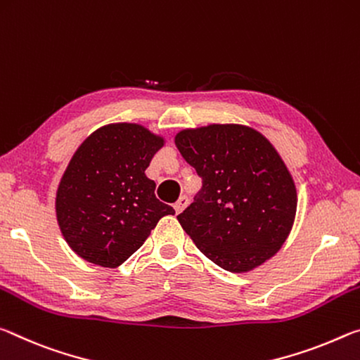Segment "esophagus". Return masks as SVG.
<instances>
[{"mask_svg":"<svg viewBox=\"0 0 360 360\" xmlns=\"http://www.w3.org/2000/svg\"><path fill=\"white\" fill-rule=\"evenodd\" d=\"M186 205H188V198L186 196H180L179 199H176V202L174 204V209H175L176 214H180V212L184 210Z\"/></svg>","mask_w":360,"mask_h":360,"instance_id":"esophagus-1","label":"esophagus"}]
</instances>
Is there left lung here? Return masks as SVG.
Instances as JSON below:
<instances>
[{"label":"left lung","instance_id":"obj_1","mask_svg":"<svg viewBox=\"0 0 360 360\" xmlns=\"http://www.w3.org/2000/svg\"><path fill=\"white\" fill-rule=\"evenodd\" d=\"M175 145L202 179L176 217L209 260L249 273L279 252L297 215V186L278 150L253 127L209 124L176 132Z\"/></svg>","mask_w":360,"mask_h":360}]
</instances>
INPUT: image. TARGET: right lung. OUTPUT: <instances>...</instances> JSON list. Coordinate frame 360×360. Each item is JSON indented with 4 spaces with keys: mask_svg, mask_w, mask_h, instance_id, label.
<instances>
[{
    "mask_svg": "<svg viewBox=\"0 0 360 360\" xmlns=\"http://www.w3.org/2000/svg\"><path fill=\"white\" fill-rule=\"evenodd\" d=\"M166 139L135 122L98 127L75 151L56 191L63 239L82 260L117 268L148 238L170 205L145 175Z\"/></svg>",
    "mask_w": 360,
    "mask_h": 360,
    "instance_id": "right-lung-1",
    "label": "right lung"
}]
</instances>
